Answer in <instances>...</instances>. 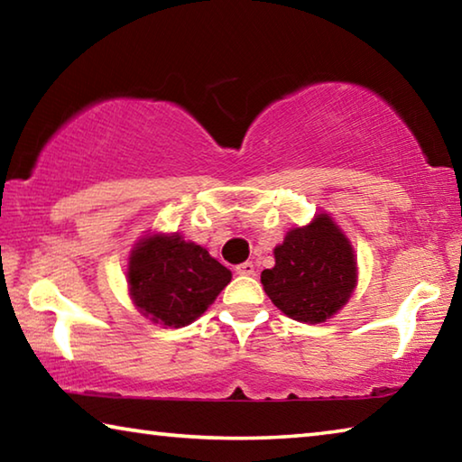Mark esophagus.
<instances>
[{
    "mask_svg": "<svg viewBox=\"0 0 462 462\" xmlns=\"http://www.w3.org/2000/svg\"><path fill=\"white\" fill-rule=\"evenodd\" d=\"M236 273H238V275H245V277L254 275V264L250 263V261H246V263H240L238 267H236Z\"/></svg>",
    "mask_w": 462,
    "mask_h": 462,
    "instance_id": "1",
    "label": "esophagus"
}]
</instances>
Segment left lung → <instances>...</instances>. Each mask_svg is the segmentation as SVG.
Wrapping results in <instances>:
<instances>
[{
	"mask_svg": "<svg viewBox=\"0 0 462 462\" xmlns=\"http://www.w3.org/2000/svg\"><path fill=\"white\" fill-rule=\"evenodd\" d=\"M271 301L287 318L319 324L332 318L356 287L353 245L328 214L287 232L275 246V267L261 273Z\"/></svg>",
	"mask_w": 462,
	"mask_h": 462,
	"instance_id": "1",
	"label": "left lung"
}]
</instances>
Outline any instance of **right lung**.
<instances>
[{"mask_svg": "<svg viewBox=\"0 0 462 462\" xmlns=\"http://www.w3.org/2000/svg\"><path fill=\"white\" fill-rule=\"evenodd\" d=\"M128 289L140 314L154 324L181 328L212 306L232 273L179 234L140 238L130 254Z\"/></svg>", "mask_w": 462, "mask_h": 462, "instance_id": "right-lung-1", "label": "right lung"}]
</instances>
